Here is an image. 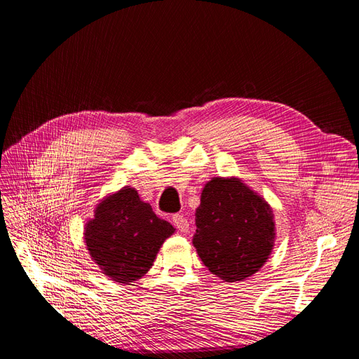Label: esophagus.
Here are the masks:
<instances>
[{
	"instance_id": "34e87169",
	"label": "esophagus",
	"mask_w": 359,
	"mask_h": 359,
	"mask_svg": "<svg viewBox=\"0 0 359 359\" xmlns=\"http://www.w3.org/2000/svg\"><path fill=\"white\" fill-rule=\"evenodd\" d=\"M172 220H173V224H175V227L180 232H182V233L189 232V222L182 214H175L172 217Z\"/></svg>"
}]
</instances>
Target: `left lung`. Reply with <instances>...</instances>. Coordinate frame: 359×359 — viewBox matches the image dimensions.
Listing matches in <instances>:
<instances>
[{"label":"left lung","instance_id":"1","mask_svg":"<svg viewBox=\"0 0 359 359\" xmlns=\"http://www.w3.org/2000/svg\"><path fill=\"white\" fill-rule=\"evenodd\" d=\"M276 240L274 214L240 178H212L196 210L193 245L211 273L243 281L264 266Z\"/></svg>","mask_w":359,"mask_h":359}]
</instances>
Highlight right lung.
<instances>
[{
  "label": "right lung",
  "mask_w": 359,
  "mask_h": 359,
  "mask_svg": "<svg viewBox=\"0 0 359 359\" xmlns=\"http://www.w3.org/2000/svg\"><path fill=\"white\" fill-rule=\"evenodd\" d=\"M173 232V226L158 219L133 187H123L97 205L83 236L102 273L116 283L130 285L148 273Z\"/></svg>",
  "instance_id": "1"
}]
</instances>
